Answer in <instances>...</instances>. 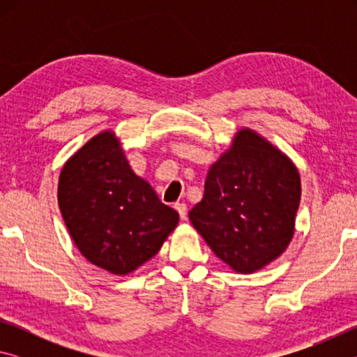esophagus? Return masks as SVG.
Segmentation results:
<instances>
[{
	"label": "esophagus",
	"mask_w": 357,
	"mask_h": 357,
	"mask_svg": "<svg viewBox=\"0 0 357 357\" xmlns=\"http://www.w3.org/2000/svg\"><path fill=\"white\" fill-rule=\"evenodd\" d=\"M174 209L178 211V214H179L181 219L184 220L185 217H187V206H185V204L184 203H176V204H174Z\"/></svg>",
	"instance_id": "obj_1"
}]
</instances>
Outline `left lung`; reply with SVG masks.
Returning a JSON list of instances; mask_svg holds the SVG:
<instances>
[{
  "mask_svg": "<svg viewBox=\"0 0 357 357\" xmlns=\"http://www.w3.org/2000/svg\"><path fill=\"white\" fill-rule=\"evenodd\" d=\"M299 202L293 162L257 132L241 129L209 168L189 219L223 263L252 274L285 252Z\"/></svg>",
  "mask_w": 357,
  "mask_h": 357,
  "instance_id": "obj_1",
  "label": "left lung"
}]
</instances>
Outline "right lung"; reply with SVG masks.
Returning a JSON list of instances; mask_svg holds the SVG:
<instances>
[{
  "label": "right lung",
  "instance_id": "add662e5",
  "mask_svg": "<svg viewBox=\"0 0 357 357\" xmlns=\"http://www.w3.org/2000/svg\"><path fill=\"white\" fill-rule=\"evenodd\" d=\"M58 204L82 255L116 275L153 258L179 220L132 172L112 130L93 137L66 162Z\"/></svg>",
  "mask_w": 357,
  "mask_h": 357
}]
</instances>
